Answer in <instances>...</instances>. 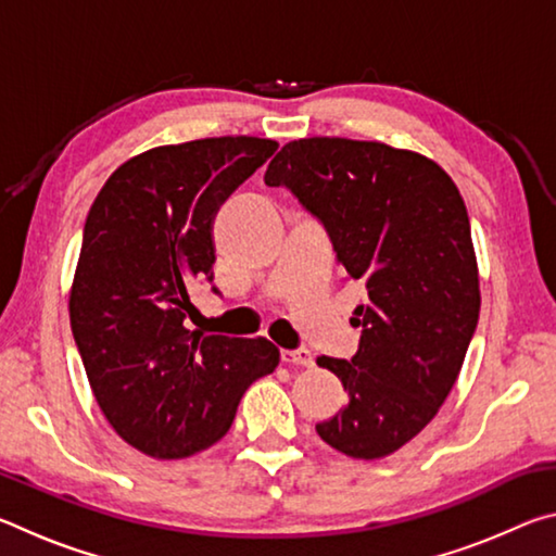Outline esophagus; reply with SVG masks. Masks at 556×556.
Masks as SVG:
<instances>
[{
  "mask_svg": "<svg viewBox=\"0 0 556 556\" xmlns=\"http://www.w3.org/2000/svg\"><path fill=\"white\" fill-rule=\"evenodd\" d=\"M281 363L285 365H296V368H312L314 355L306 348H299V351H281Z\"/></svg>",
  "mask_w": 556,
  "mask_h": 556,
  "instance_id": "1",
  "label": "esophagus"
}]
</instances>
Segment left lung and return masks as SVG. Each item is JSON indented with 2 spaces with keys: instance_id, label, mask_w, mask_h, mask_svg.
<instances>
[{
  "instance_id": "left-lung-1",
  "label": "left lung",
  "mask_w": 556,
  "mask_h": 556,
  "mask_svg": "<svg viewBox=\"0 0 556 556\" xmlns=\"http://www.w3.org/2000/svg\"><path fill=\"white\" fill-rule=\"evenodd\" d=\"M324 225L341 279L363 289L351 361L318 357L348 392L316 425L351 458H382L425 429L464 365L481 312L464 199L431 159L382 142L296 139L265 174Z\"/></svg>"
}]
</instances>
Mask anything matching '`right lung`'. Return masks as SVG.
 Instances as JSON below:
<instances>
[{
  "label": "right lung",
  "mask_w": 556,
  "mask_h": 556,
  "mask_svg": "<svg viewBox=\"0 0 556 556\" xmlns=\"http://www.w3.org/2000/svg\"><path fill=\"white\" fill-rule=\"evenodd\" d=\"M275 152L260 137L149 149L90 205L68 301L73 338L102 414L147 456L213 446L244 390L279 365L265 338L184 326L188 287L213 281L215 213Z\"/></svg>",
  "instance_id": "obj_1"
}]
</instances>
